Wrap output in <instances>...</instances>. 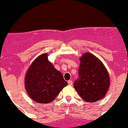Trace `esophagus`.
<instances>
[{
  "instance_id": "1",
  "label": "esophagus",
  "mask_w": 128,
  "mask_h": 128,
  "mask_svg": "<svg viewBox=\"0 0 128 128\" xmlns=\"http://www.w3.org/2000/svg\"><path fill=\"white\" fill-rule=\"evenodd\" d=\"M68 85H72V84H73V82H72V80H69L68 82Z\"/></svg>"
}]
</instances>
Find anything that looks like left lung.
I'll use <instances>...</instances> for the list:
<instances>
[{
  "instance_id": "obj_1",
  "label": "left lung",
  "mask_w": 128,
  "mask_h": 128,
  "mask_svg": "<svg viewBox=\"0 0 128 128\" xmlns=\"http://www.w3.org/2000/svg\"><path fill=\"white\" fill-rule=\"evenodd\" d=\"M79 78L74 82V89L87 102H97L106 94L110 84L109 73L103 63L90 53L80 58Z\"/></svg>"
}]
</instances>
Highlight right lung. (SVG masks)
I'll use <instances>...</instances> for the list:
<instances>
[{"mask_svg": "<svg viewBox=\"0 0 128 128\" xmlns=\"http://www.w3.org/2000/svg\"><path fill=\"white\" fill-rule=\"evenodd\" d=\"M66 85L61 72L48 61L47 54L38 56L25 75L26 92L32 100L38 103L52 102Z\"/></svg>", "mask_w": 128, "mask_h": 128, "instance_id": "obj_1", "label": "right lung"}]
</instances>
